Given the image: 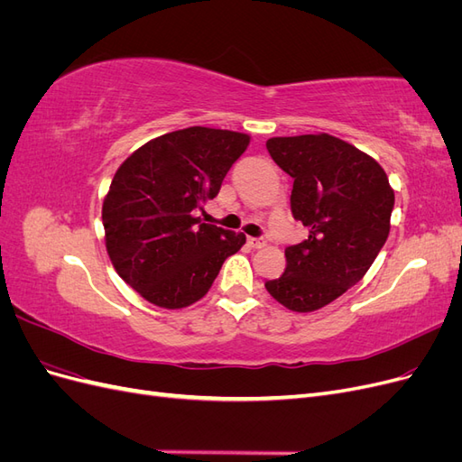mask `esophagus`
I'll return each instance as SVG.
<instances>
[{"label":"esophagus","instance_id":"34e87169","mask_svg":"<svg viewBox=\"0 0 462 462\" xmlns=\"http://www.w3.org/2000/svg\"><path fill=\"white\" fill-rule=\"evenodd\" d=\"M248 245L253 246V248H263L265 245H268V241H265V239H254V236H250Z\"/></svg>","mask_w":462,"mask_h":462}]
</instances>
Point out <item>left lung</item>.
Masks as SVG:
<instances>
[{
  "mask_svg": "<svg viewBox=\"0 0 462 462\" xmlns=\"http://www.w3.org/2000/svg\"><path fill=\"white\" fill-rule=\"evenodd\" d=\"M265 148L295 180L292 217L309 227L265 289L292 312H314L366 275L387 241L395 192L372 156L328 133L273 136Z\"/></svg>",
  "mask_w": 462,
  "mask_h": 462,
  "instance_id": "1",
  "label": "left lung"
}]
</instances>
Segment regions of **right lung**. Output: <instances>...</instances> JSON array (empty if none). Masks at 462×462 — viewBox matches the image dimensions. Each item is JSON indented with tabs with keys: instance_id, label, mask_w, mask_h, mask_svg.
<instances>
[{
	"instance_id": "right-lung-1",
	"label": "right lung",
	"mask_w": 462,
	"mask_h": 462,
	"mask_svg": "<svg viewBox=\"0 0 462 462\" xmlns=\"http://www.w3.org/2000/svg\"><path fill=\"white\" fill-rule=\"evenodd\" d=\"M250 144L245 133L189 127L152 138L125 160L102 204L106 248L125 283L160 309L200 300L246 243L194 217Z\"/></svg>"
}]
</instances>
